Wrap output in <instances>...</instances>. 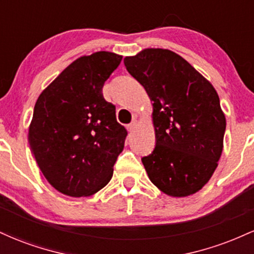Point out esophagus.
Here are the masks:
<instances>
[{"instance_id": "esophagus-1", "label": "esophagus", "mask_w": 254, "mask_h": 254, "mask_svg": "<svg viewBox=\"0 0 254 254\" xmlns=\"http://www.w3.org/2000/svg\"><path fill=\"white\" fill-rule=\"evenodd\" d=\"M136 127H137V122L133 121V122H131L130 124L127 125V131H130V132H132V131L136 129Z\"/></svg>"}]
</instances>
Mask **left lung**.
Returning a JSON list of instances; mask_svg holds the SVG:
<instances>
[{
	"mask_svg": "<svg viewBox=\"0 0 254 254\" xmlns=\"http://www.w3.org/2000/svg\"><path fill=\"white\" fill-rule=\"evenodd\" d=\"M153 101L156 145L142 157L150 182L171 197L196 193L210 180L223 149L226 117L214 86L166 49L124 58Z\"/></svg>",
	"mask_w": 254,
	"mask_h": 254,
	"instance_id": "left-lung-1",
	"label": "left lung"
}]
</instances>
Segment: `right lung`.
<instances>
[{
  "label": "right lung",
  "mask_w": 254,
  "mask_h": 254,
  "mask_svg": "<svg viewBox=\"0 0 254 254\" xmlns=\"http://www.w3.org/2000/svg\"><path fill=\"white\" fill-rule=\"evenodd\" d=\"M122 58L109 51L77 58L37 99L28 142L44 177L61 193L92 196L112 178L127 132L103 87Z\"/></svg>",
  "instance_id": "1"
}]
</instances>
